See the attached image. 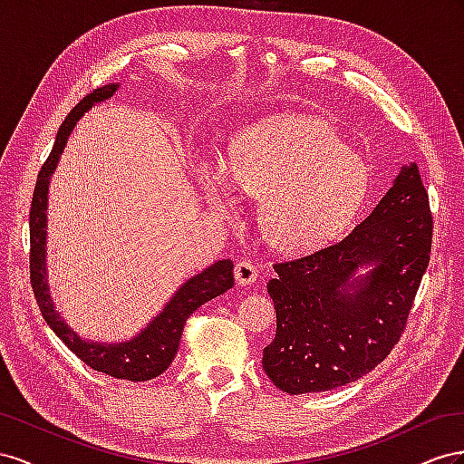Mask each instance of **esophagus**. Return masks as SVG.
Masks as SVG:
<instances>
[{
  "label": "esophagus",
  "mask_w": 464,
  "mask_h": 464,
  "mask_svg": "<svg viewBox=\"0 0 464 464\" xmlns=\"http://www.w3.org/2000/svg\"><path fill=\"white\" fill-rule=\"evenodd\" d=\"M256 276H258V272H256V266L253 262L241 260V262L235 264V280H237V284H241V285L253 284L256 280Z\"/></svg>",
  "instance_id": "34e87169"
}]
</instances>
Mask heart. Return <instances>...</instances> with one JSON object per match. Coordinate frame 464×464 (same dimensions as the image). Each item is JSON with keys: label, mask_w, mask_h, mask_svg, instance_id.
<instances>
[{"label": "heart", "mask_w": 464, "mask_h": 464, "mask_svg": "<svg viewBox=\"0 0 464 464\" xmlns=\"http://www.w3.org/2000/svg\"><path fill=\"white\" fill-rule=\"evenodd\" d=\"M196 180L206 202L233 211L237 188L260 198V231L282 253H307L348 227L367 194V167L336 130L284 116L243 130L231 159H204Z\"/></svg>", "instance_id": "1"}]
</instances>
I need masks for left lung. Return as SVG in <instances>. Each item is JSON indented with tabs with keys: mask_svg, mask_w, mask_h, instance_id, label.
Masks as SVG:
<instances>
[{
	"mask_svg": "<svg viewBox=\"0 0 464 464\" xmlns=\"http://www.w3.org/2000/svg\"><path fill=\"white\" fill-rule=\"evenodd\" d=\"M431 235L428 190L410 163L338 243L276 262L268 282L276 338L262 353L274 385L289 394L330 391L385 360L406 330ZM369 263L374 268L367 276L353 277Z\"/></svg>",
	"mask_w": 464,
	"mask_h": 464,
	"instance_id": "left-lung-1",
	"label": "left lung"
}]
</instances>
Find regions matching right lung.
<instances>
[{"label": "right lung", "instance_id": "right-lung-1", "mask_svg": "<svg viewBox=\"0 0 464 464\" xmlns=\"http://www.w3.org/2000/svg\"><path fill=\"white\" fill-rule=\"evenodd\" d=\"M118 85L109 83L89 92L87 97H83L75 104L72 112L65 116V121L62 122L54 148H52L41 173H38L29 211L31 287L38 303V309H41L48 326L54 330L56 336L85 365L114 379L150 381L157 375H161L165 369L173 363L188 316L209 299H214L221 295L223 291L233 287V262L219 260L216 264H211V266L206 268L202 274L190 277V280L177 291L175 297L167 303L163 313L155 316L151 324L141 330V334L130 342L109 343V346L107 343L85 342L79 338L54 311V303H52V297L48 294L44 250L50 175L54 173L62 150L65 148V141H68V136L72 134L75 122L83 116V112H87L92 107V104L112 97Z\"/></svg>", "mask_w": 464, "mask_h": 464}]
</instances>
